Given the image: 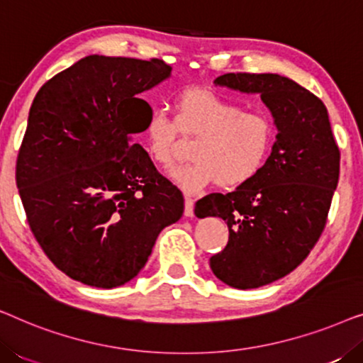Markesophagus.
I'll return each instance as SVG.
<instances>
[{
	"mask_svg": "<svg viewBox=\"0 0 363 363\" xmlns=\"http://www.w3.org/2000/svg\"><path fill=\"white\" fill-rule=\"evenodd\" d=\"M193 215H195V201H193L190 196H186L185 198V216L191 218Z\"/></svg>",
	"mask_w": 363,
	"mask_h": 363,
	"instance_id": "esophagus-1",
	"label": "esophagus"
}]
</instances>
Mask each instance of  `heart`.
Instances as JSON below:
<instances>
[{"label": "heart", "mask_w": 363, "mask_h": 363, "mask_svg": "<svg viewBox=\"0 0 363 363\" xmlns=\"http://www.w3.org/2000/svg\"><path fill=\"white\" fill-rule=\"evenodd\" d=\"M178 133L196 140L191 162L170 177L195 195L215 183L233 190L255 180L269 162L277 128L269 113L245 111L240 102L210 89H186L175 99V118L153 108L143 125V147L155 165L168 168L175 160Z\"/></svg>", "instance_id": "1"}]
</instances>
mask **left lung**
I'll return each instance as SVG.
<instances>
[{
    "label": "left lung",
    "instance_id": "1",
    "mask_svg": "<svg viewBox=\"0 0 363 363\" xmlns=\"http://www.w3.org/2000/svg\"><path fill=\"white\" fill-rule=\"evenodd\" d=\"M218 86L261 94L277 135L269 162L235 191L196 201L198 218L220 216L230 238L210 257L218 279L256 289L294 271L319 241L339 183L340 152L324 102L279 74L230 72Z\"/></svg>",
    "mask_w": 363,
    "mask_h": 363
}]
</instances>
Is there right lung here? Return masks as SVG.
<instances>
[{"label":"right lung","mask_w":363,"mask_h":363,"mask_svg":"<svg viewBox=\"0 0 363 363\" xmlns=\"http://www.w3.org/2000/svg\"><path fill=\"white\" fill-rule=\"evenodd\" d=\"M158 59L87 56L39 89L16 185L34 238L69 277L112 289L133 279L183 195L140 143L152 108L138 94L170 76Z\"/></svg>","instance_id":"add662e5"}]
</instances>
